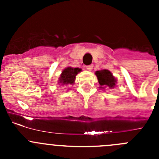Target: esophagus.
I'll list each match as a JSON object with an SVG mask.
<instances>
[{"label": "esophagus", "mask_w": 159, "mask_h": 159, "mask_svg": "<svg viewBox=\"0 0 159 159\" xmlns=\"http://www.w3.org/2000/svg\"><path fill=\"white\" fill-rule=\"evenodd\" d=\"M86 69L88 70V71H92L93 69V65H88L86 66Z\"/></svg>", "instance_id": "esophagus-1"}]
</instances>
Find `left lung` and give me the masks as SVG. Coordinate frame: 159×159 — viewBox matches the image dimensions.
<instances>
[{
    "mask_svg": "<svg viewBox=\"0 0 159 159\" xmlns=\"http://www.w3.org/2000/svg\"><path fill=\"white\" fill-rule=\"evenodd\" d=\"M95 75H96L101 88H113L114 87L116 86V80L112 75L111 72L110 71L106 69L97 71L95 72Z\"/></svg>",
    "mask_w": 159,
    "mask_h": 159,
    "instance_id": "obj_1",
    "label": "left lung"
}]
</instances>
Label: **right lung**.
<instances>
[{
    "mask_svg": "<svg viewBox=\"0 0 159 159\" xmlns=\"http://www.w3.org/2000/svg\"><path fill=\"white\" fill-rule=\"evenodd\" d=\"M81 71L80 68H72V67H67L62 71V74L60 75L59 79V84H72L75 80V75Z\"/></svg>",
    "mask_w": 159,
    "mask_h": 159,
    "instance_id": "obj_1",
    "label": "right lung"
}]
</instances>
